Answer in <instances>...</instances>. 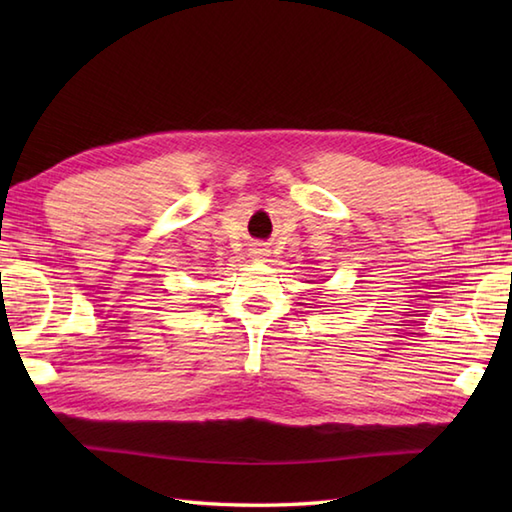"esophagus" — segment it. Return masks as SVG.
Segmentation results:
<instances>
[{"instance_id": "obj_1", "label": "esophagus", "mask_w": 512, "mask_h": 512, "mask_svg": "<svg viewBox=\"0 0 512 512\" xmlns=\"http://www.w3.org/2000/svg\"><path fill=\"white\" fill-rule=\"evenodd\" d=\"M268 255H270V248L266 244H255L253 248H250V257L259 259V262H262V259H266Z\"/></svg>"}]
</instances>
